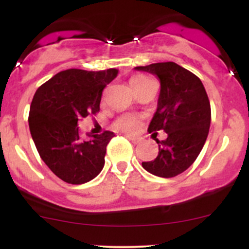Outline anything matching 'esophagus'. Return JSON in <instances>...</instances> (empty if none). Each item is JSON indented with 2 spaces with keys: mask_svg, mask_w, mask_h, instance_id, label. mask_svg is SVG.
Here are the masks:
<instances>
[{
  "mask_svg": "<svg viewBox=\"0 0 249 249\" xmlns=\"http://www.w3.org/2000/svg\"><path fill=\"white\" fill-rule=\"evenodd\" d=\"M127 138H128V139H130V141H131V142H132L134 145L139 144V142H142V139H141V138H134V137H128V136H127Z\"/></svg>",
  "mask_w": 249,
  "mask_h": 249,
  "instance_id": "1",
  "label": "esophagus"
}]
</instances>
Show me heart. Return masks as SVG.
Wrapping results in <instances>:
<instances>
[{"mask_svg": "<svg viewBox=\"0 0 249 249\" xmlns=\"http://www.w3.org/2000/svg\"><path fill=\"white\" fill-rule=\"evenodd\" d=\"M144 76H136L131 79V85L137 84V83H141L142 81H145ZM141 118L134 115H124L122 117H119L118 119H116L115 124L113 126L117 131L123 133H127V134H132L136 133L138 131V128L141 127Z\"/></svg>", "mask_w": 249, "mask_h": 249, "instance_id": "1", "label": "heart"}]
</instances>
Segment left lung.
Masks as SVG:
<instances>
[{"label":"left lung","mask_w":249,"mask_h":249,"mask_svg":"<svg viewBox=\"0 0 249 249\" xmlns=\"http://www.w3.org/2000/svg\"><path fill=\"white\" fill-rule=\"evenodd\" d=\"M134 69L159 78L160 92L148 131L167 133L165 141H156L159 145L157 158L142 165L154 176L172 178L193 164L207 139L211 105L206 90L198 77L174 62Z\"/></svg>","instance_id":"left-lung-1"}]
</instances>
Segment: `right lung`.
Returning <instances> with one entry per match:
<instances>
[{"mask_svg": "<svg viewBox=\"0 0 249 249\" xmlns=\"http://www.w3.org/2000/svg\"><path fill=\"white\" fill-rule=\"evenodd\" d=\"M117 75V69L64 70L34 95L29 113L33 141L45 165L68 184H85L104 167L107 146L115 133H87L84 139L78 121L98 112L103 90Z\"/></svg>", "mask_w": 249, "mask_h": 249, "instance_id": "obj_1", "label": "right lung"}]
</instances>
